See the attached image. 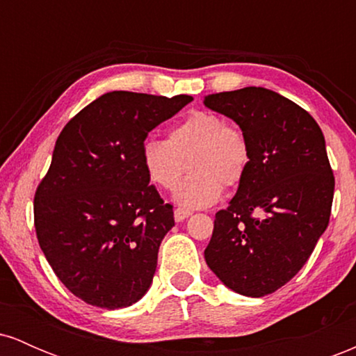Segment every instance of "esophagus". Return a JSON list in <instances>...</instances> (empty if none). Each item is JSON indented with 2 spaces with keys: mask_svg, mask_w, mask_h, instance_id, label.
Wrapping results in <instances>:
<instances>
[{
  "mask_svg": "<svg viewBox=\"0 0 356 356\" xmlns=\"http://www.w3.org/2000/svg\"><path fill=\"white\" fill-rule=\"evenodd\" d=\"M189 216H192V212L187 211V209H181V207H177V209L174 211V219H175V222H182V220L189 218Z\"/></svg>",
  "mask_w": 356,
  "mask_h": 356,
  "instance_id": "1",
  "label": "esophagus"
}]
</instances>
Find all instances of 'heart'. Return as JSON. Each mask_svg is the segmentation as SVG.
Instances as JSON below:
<instances>
[{
	"label": "heart",
	"mask_w": 356,
	"mask_h": 356,
	"mask_svg": "<svg viewBox=\"0 0 356 356\" xmlns=\"http://www.w3.org/2000/svg\"><path fill=\"white\" fill-rule=\"evenodd\" d=\"M187 167L191 174L179 184L174 201L186 209H202L222 195V184L243 181L251 162L246 136L218 113L195 110L167 134L165 142L149 138L142 144L140 164L150 182L172 191Z\"/></svg>",
	"instance_id": "b5f03b06"
}]
</instances>
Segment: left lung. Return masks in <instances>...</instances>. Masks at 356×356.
Returning a JSON list of instances; mask_svg holds the SVG:
<instances>
[{"instance_id": "obj_1", "label": "left lung", "mask_w": 356, "mask_h": 356, "mask_svg": "<svg viewBox=\"0 0 356 356\" xmlns=\"http://www.w3.org/2000/svg\"><path fill=\"white\" fill-rule=\"evenodd\" d=\"M204 105L234 120L251 149L204 257L232 291L266 296L305 266L328 226L334 177L325 137L306 110L268 88L212 93Z\"/></svg>"}]
</instances>
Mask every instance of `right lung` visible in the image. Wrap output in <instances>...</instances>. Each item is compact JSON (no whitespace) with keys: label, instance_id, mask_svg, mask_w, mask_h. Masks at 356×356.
<instances>
[{"label":"right lung","instance_id":"add662e5","mask_svg":"<svg viewBox=\"0 0 356 356\" xmlns=\"http://www.w3.org/2000/svg\"><path fill=\"white\" fill-rule=\"evenodd\" d=\"M192 100L108 92L56 138L35 194L36 236L58 280L85 303L127 308L149 291L174 211L150 186L140 149Z\"/></svg>","mask_w":356,"mask_h":356}]
</instances>
